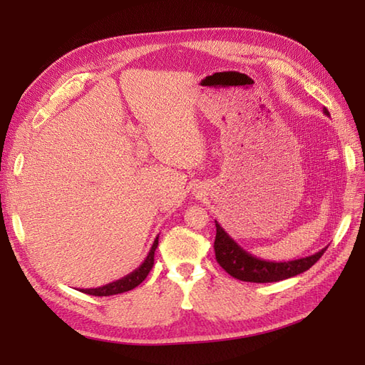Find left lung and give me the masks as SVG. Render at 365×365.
<instances>
[{"label": "left lung", "instance_id": "left-lung-1", "mask_svg": "<svg viewBox=\"0 0 365 365\" xmlns=\"http://www.w3.org/2000/svg\"><path fill=\"white\" fill-rule=\"evenodd\" d=\"M323 113L326 115H330L326 108L323 109ZM215 222H216V239H215L216 260L220 267L231 275V277L242 282L271 283V282H280L284 279L294 277V275L302 274L311 268L327 250L326 247L307 257H300V259H294L288 262L263 260L260 257L252 256L251 252L245 251L222 227H220L217 220H215Z\"/></svg>", "mask_w": 365, "mask_h": 365}]
</instances>
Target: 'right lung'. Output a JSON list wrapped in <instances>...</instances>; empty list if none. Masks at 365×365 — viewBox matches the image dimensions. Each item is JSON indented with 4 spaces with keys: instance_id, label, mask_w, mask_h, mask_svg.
Instances as JSON below:
<instances>
[{
    "instance_id": "1",
    "label": "right lung",
    "mask_w": 365,
    "mask_h": 365,
    "mask_svg": "<svg viewBox=\"0 0 365 365\" xmlns=\"http://www.w3.org/2000/svg\"><path fill=\"white\" fill-rule=\"evenodd\" d=\"M158 237H155L153 244L148 252L146 259L143 260V263L137 269L132 271L130 274L125 275L115 282L108 283L105 286H98V288H90V289H81L82 292L88 294V295H96V297H108V295H115V294H123L128 292L130 289L137 288V286L148 277V274L150 272L152 267H153V256H155V250L158 247Z\"/></svg>"
}]
</instances>
